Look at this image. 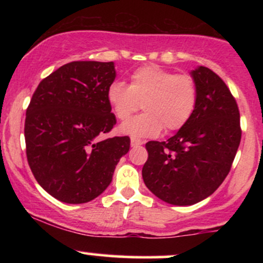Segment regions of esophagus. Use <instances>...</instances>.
Wrapping results in <instances>:
<instances>
[{"label":"esophagus","mask_w":263,"mask_h":263,"mask_svg":"<svg viewBox=\"0 0 263 263\" xmlns=\"http://www.w3.org/2000/svg\"><path fill=\"white\" fill-rule=\"evenodd\" d=\"M141 144H143V141L137 140V138H131V146H132V147L141 146Z\"/></svg>","instance_id":"1"}]
</instances>
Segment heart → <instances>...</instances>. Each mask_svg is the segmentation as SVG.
Returning <instances> with one entry per match:
<instances>
[{"instance_id":"obj_1","label":"heart","mask_w":263,"mask_h":263,"mask_svg":"<svg viewBox=\"0 0 263 263\" xmlns=\"http://www.w3.org/2000/svg\"><path fill=\"white\" fill-rule=\"evenodd\" d=\"M107 101L120 121L128 120L142 105L144 112L122 123L120 131L135 138L155 137L163 127L173 132L188 123L198 104V85L189 74L144 65L134 71L129 85L114 81Z\"/></svg>"}]
</instances>
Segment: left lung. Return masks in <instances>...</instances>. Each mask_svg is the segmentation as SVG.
I'll list each match as a JSON object with an SVG mask.
<instances>
[{
    "mask_svg": "<svg viewBox=\"0 0 263 263\" xmlns=\"http://www.w3.org/2000/svg\"><path fill=\"white\" fill-rule=\"evenodd\" d=\"M190 74L198 85L194 114L170 140L146 143L148 159L142 168L147 188L180 206L199 203L219 188L241 141L236 100L221 78L205 66Z\"/></svg>",
    "mask_w": 263,
    "mask_h": 263,
    "instance_id": "8db88e82",
    "label": "left lung"
}]
</instances>
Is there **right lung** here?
I'll list each match as a JSON object with an SVG mask.
<instances>
[{"label":"right lung","mask_w":263,"mask_h":263,"mask_svg":"<svg viewBox=\"0 0 263 263\" xmlns=\"http://www.w3.org/2000/svg\"><path fill=\"white\" fill-rule=\"evenodd\" d=\"M112 62H71L39 83L26 112L28 164L39 185L63 203L92 200L110 185L129 137L99 140L116 125L107 89Z\"/></svg>","instance_id":"obj_1"}]
</instances>
